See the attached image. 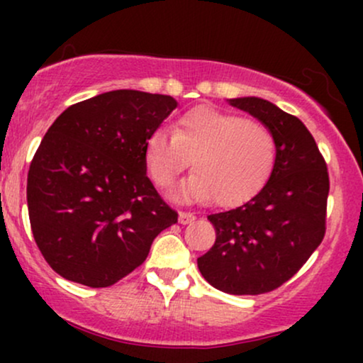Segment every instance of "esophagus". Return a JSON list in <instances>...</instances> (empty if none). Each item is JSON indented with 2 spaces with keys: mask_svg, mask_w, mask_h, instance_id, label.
Here are the masks:
<instances>
[{
  "mask_svg": "<svg viewBox=\"0 0 363 363\" xmlns=\"http://www.w3.org/2000/svg\"><path fill=\"white\" fill-rule=\"evenodd\" d=\"M196 216L193 213H187V211H181L179 213V223L181 225H187V223H193Z\"/></svg>",
  "mask_w": 363,
  "mask_h": 363,
  "instance_id": "obj_1",
  "label": "esophagus"
}]
</instances>
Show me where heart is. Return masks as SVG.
Listing matches in <instances>:
<instances>
[{
  "label": "heart",
  "instance_id": "heart-1",
  "mask_svg": "<svg viewBox=\"0 0 363 363\" xmlns=\"http://www.w3.org/2000/svg\"><path fill=\"white\" fill-rule=\"evenodd\" d=\"M278 145L266 124L213 107H198L179 118L174 133L157 128L145 141V162L160 187H170L193 158L194 172L176 198L218 206L242 203L269 177Z\"/></svg>",
  "mask_w": 363,
  "mask_h": 363
}]
</instances>
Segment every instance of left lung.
<instances>
[{"mask_svg":"<svg viewBox=\"0 0 363 363\" xmlns=\"http://www.w3.org/2000/svg\"><path fill=\"white\" fill-rule=\"evenodd\" d=\"M228 104L272 129L277 162L268 182L249 201L208 216L216 240L198 257V268L225 294L259 295L289 281L323 242L329 176L301 119L259 97Z\"/></svg>","mask_w":363,"mask_h":363,"instance_id":"1","label":"left lung"}]
</instances>
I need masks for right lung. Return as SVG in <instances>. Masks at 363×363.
I'll return each instance as SVG.
<instances>
[{
    "mask_svg": "<svg viewBox=\"0 0 363 363\" xmlns=\"http://www.w3.org/2000/svg\"><path fill=\"white\" fill-rule=\"evenodd\" d=\"M177 107L170 95L112 90L73 104L40 141L27 177L32 234L66 280L111 286L177 223L147 176L145 141Z\"/></svg>",
    "mask_w": 363,
    "mask_h": 363,
    "instance_id": "obj_1",
    "label": "right lung"
}]
</instances>
